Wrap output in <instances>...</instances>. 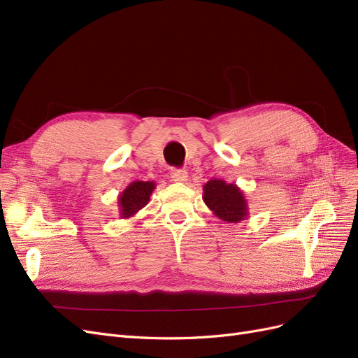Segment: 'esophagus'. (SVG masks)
Returning <instances> with one entry per match:
<instances>
[{"label":"esophagus","mask_w":358,"mask_h":358,"mask_svg":"<svg viewBox=\"0 0 358 358\" xmlns=\"http://www.w3.org/2000/svg\"><path fill=\"white\" fill-rule=\"evenodd\" d=\"M170 176L175 182H185L188 179V173L182 169H171Z\"/></svg>","instance_id":"esophagus-1"}]
</instances>
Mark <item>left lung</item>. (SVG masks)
<instances>
[{
    "instance_id": "left-lung-1",
    "label": "left lung",
    "mask_w": 358,
    "mask_h": 358,
    "mask_svg": "<svg viewBox=\"0 0 358 358\" xmlns=\"http://www.w3.org/2000/svg\"><path fill=\"white\" fill-rule=\"evenodd\" d=\"M203 200L208 208L225 222H239L248 216L243 192L234 183L212 179L203 187Z\"/></svg>"
}]
</instances>
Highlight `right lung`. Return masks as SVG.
I'll return each mask as SVG.
<instances>
[{
	"label": "right lung",
	"instance_id": "add662e5",
	"mask_svg": "<svg viewBox=\"0 0 358 358\" xmlns=\"http://www.w3.org/2000/svg\"><path fill=\"white\" fill-rule=\"evenodd\" d=\"M154 189L155 182L136 180L129 183L121 196H119V208H121L122 218H129V216L136 215L140 209H143Z\"/></svg>",
	"mask_w": 358,
	"mask_h": 358
}]
</instances>
